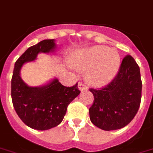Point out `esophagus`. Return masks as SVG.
I'll list each match as a JSON object with an SVG mask.
<instances>
[{
  "label": "esophagus",
  "mask_w": 153,
  "mask_h": 153,
  "mask_svg": "<svg viewBox=\"0 0 153 153\" xmlns=\"http://www.w3.org/2000/svg\"><path fill=\"white\" fill-rule=\"evenodd\" d=\"M78 89H79L80 91H83L88 90V87H87L85 84H83V83H79V84H78Z\"/></svg>",
  "instance_id": "34e87169"
}]
</instances>
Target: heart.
Instances as JSON below:
<instances>
[{
    "label": "heart",
    "instance_id": "obj_1",
    "mask_svg": "<svg viewBox=\"0 0 153 153\" xmlns=\"http://www.w3.org/2000/svg\"><path fill=\"white\" fill-rule=\"evenodd\" d=\"M72 65L77 70H87V81L101 87L110 83L116 77L120 66V56L115 49L96 45L76 53Z\"/></svg>",
    "mask_w": 153,
    "mask_h": 153
}]
</instances>
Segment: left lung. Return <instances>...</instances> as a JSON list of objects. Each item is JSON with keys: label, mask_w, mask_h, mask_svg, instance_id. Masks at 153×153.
<instances>
[{"label": "left lung", "mask_w": 153, "mask_h": 153, "mask_svg": "<svg viewBox=\"0 0 153 153\" xmlns=\"http://www.w3.org/2000/svg\"><path fill=\"white\" fill-rule=\"evenodd\" d=\"M139 66L127 55L123 59L117 76L105 88L90 89L94 103L89 108L91 123L104 131L123 128L134 119L142 98Z\"/></svg>", "instance_id": "left-lung-1"}]
</instances>
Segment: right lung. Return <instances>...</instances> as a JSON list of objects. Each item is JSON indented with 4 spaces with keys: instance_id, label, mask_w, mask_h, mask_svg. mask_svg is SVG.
I'll list each match as a JSON object with an SVG mask.
<instances>
[{
    "instance_id": "add662e5",
    "label": "right lung",
    "mask_w": 153,
    "mask_h": 153,
    "mask_svg": "<svg viewBox=\"0 0 153 153\" xmlns=\"http://www.w3.org/2000/svg\"><path fill=\"white\" fill-rule=\"evenodd\" d=\"M56 48L54 39L44 40L29 48L15 63L11 78V99L16 113L26 126L38 131L58 126L69 103L80 93L77 84L65 87L55 77L38 87L29 86L21 77L22 65L35 61L40 53H55Z\"/></svg>"
}]
</instances>
